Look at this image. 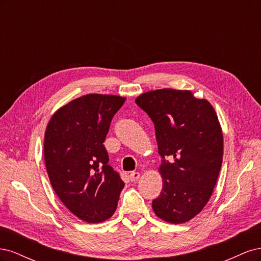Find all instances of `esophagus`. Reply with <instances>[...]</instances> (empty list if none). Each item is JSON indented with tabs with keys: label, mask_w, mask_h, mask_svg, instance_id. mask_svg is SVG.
<instances>
[{
	"label": "esophagus",
	"mask_w": 261,
	"mask_h": 261,
	"mask_svg": "<svg viewBox=\"0 0 261 261\" xmlns=\"http://www.w3.org/2000/svg\"><path fill=\"white\" fill-rule=\"evenodd\" d=\"M139 177H140V173H139V172H132L130 174H129V178H130V180H133V181L137 180Z\"/></svg>",
	"instance_id": "esophagus-1"
}]
</instances>
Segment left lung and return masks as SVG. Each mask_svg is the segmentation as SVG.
Segmentation results:
<instances>
[{"mask_svg":"<svg viewBox=\"0 0 261 261\" xmlns=\"http://www.w3.org/2000/svg\"><path fill=\"white\" fill-rule=\"evenodd\" d=\"M135 102L154 124L162 158L163 188L152 209L167 222H187L206 206L222 164L223 136L217 113L189 90L149 91Z\"/></svg>","mask_w":261,"mask_h":261,"instance_id":"8db88e82","label":"left lung"}]
</instances>
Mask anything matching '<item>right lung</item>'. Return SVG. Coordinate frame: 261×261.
I'll return each instance as SVG.
<instances>
[{"mask_svg": "<svg viewBox=\"0 0 261 261\" xmlns=\"http://www.w3.org/2000/svg\"><path fill=\"white\" fill-rule=\"evenodd\" d=\"M125 98L86 94L58 110L46 126L44 161L51 185L65 207L88 223L111 217L124 188L103 146Z\"/></svg>", "mask_w": 261, "mask_h": 261, "instance_id": "1", "label": "right lung"}]
</instances>
